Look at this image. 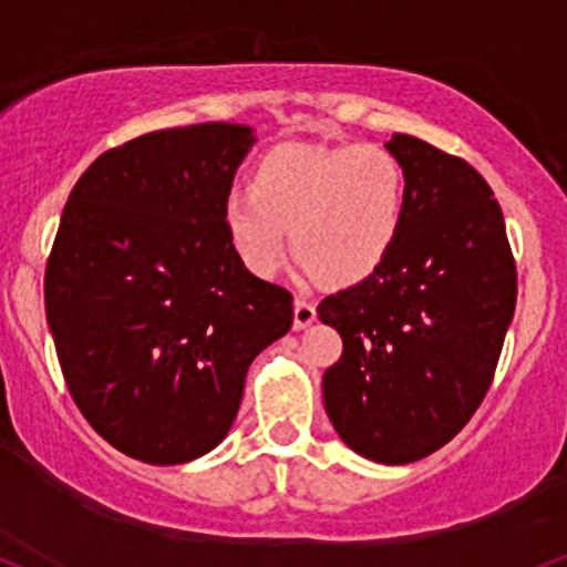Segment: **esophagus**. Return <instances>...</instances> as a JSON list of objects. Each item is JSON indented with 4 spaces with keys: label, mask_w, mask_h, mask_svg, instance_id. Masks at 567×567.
I'll return each mask as SVG.
<instances>
[{
    "label": "esophagus",
    "mask_w": 567,
    "mask_h": 567,
    "mask_svg": "<svg viewBox=\"0 0 567 567\" xmlns=\"http://www.w3.org/2000/svg\"><path fill=\"white\" fill-rule=\"evenodd\" d=\"M318 312H316V305L310 302V299L305 297H297L295 299V331H305V328H310L316 323Z\"/></svg>",
    "instance_id": "34e87169"
}]
</instances>
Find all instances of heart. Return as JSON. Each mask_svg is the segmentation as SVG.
Listing matches in <instances>:
<instances>
[{"instance_id": "b5f03b06", "label": "heart", "mask_w": 567, "mask_h": 567, "mask_svg": "<svg viewBox=\"0 0 567 567\" xmlns=\"http://www.w3.org/2000/svg\"><path fill=\"white\" fill-rule=\"evenodd\" d=\"M404 171L386 146L286 144L234 192L223 223L241 262L268 278L289 257V228L307 270L328 284L373 276L400 239Z\"/></svg>"}]
</instances>
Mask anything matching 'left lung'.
<instances>
[{"instance_id":"8db88e82","label":"left lung","mask_w":567,"mask_h":567,"mask_svg":"<svg viewBox=\"0 0 567 567\" xmlns=\"http://www.w3.org/2000/svg\"><path fill=\"white\" fill-rule=\"evenodd\" d=\"M386 150L404 171L402 230L373 276L318 305L344 341L323 375V404L349 450L408 465L478 410L518 276L499 202L471 165L408 134Z\"/></svg>"}]
</instances>
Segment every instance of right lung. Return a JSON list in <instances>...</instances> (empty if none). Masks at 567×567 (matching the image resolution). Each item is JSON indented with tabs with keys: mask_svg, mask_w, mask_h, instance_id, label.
I'll return each instance as SVG.
<instances>
[{
	"mask_svg": "<svg viewBox=\"0 0 567 567\" xmlns=\"http://www.w3.org/2000/svg\"><path fill=\"white\" fill-rule=\"evenodd\" d=\"M255 128L199 123L104 152L62 209L44 302L70 394L150 465L215 450L251 360L291 328V295L251 276L223 223Z\"/></svg>",
	"mask_w": 567,
	"mask_h": 567,
	"instance_id": "1",
	"label": "right lung"
}]
</instances>
